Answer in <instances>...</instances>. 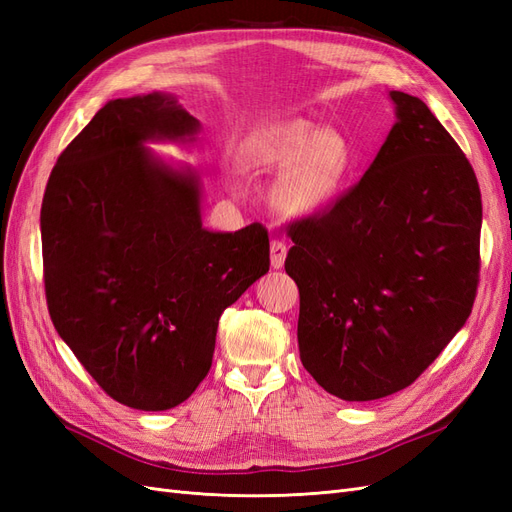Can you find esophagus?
I'll return each mask as SVG.
<instances>
[{
    "mask_svg": "<svg viewBox=\"0 0 512 512\" xmlns=\"http://www.w3.org/2000/svg\"><path fill=\"white\" fill-rule=\"evenodd\" d=\"M286 252H288V247H286L284 241H280V239H273L271 241V267L273 269H282L284 267Z\"/></svg>",
    "mask_w": 512,
    "mask_h": 512,
    "instance_id": "obj_1",
    "label": "esophagus"
}]
</instances>
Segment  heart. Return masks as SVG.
<instances>
[{
  "mask_svg": "<svg viewBox=\"0 0 512 512\" xmlns=\"http://www.w3.org/2000/svg\"><path fill=\"white\" fill-rule=\"evenodd\" d=\"M350 145L335 130L309 119L269 123L247 141L239 166L247 173H276L273 198L288 213H314L331 203L350 170Z\"/></svg>",
  "mask_w": 512,
  "mask_h": 512,
  "instance_id": "heart-1",
  "label": "heart"
}]
</instances>
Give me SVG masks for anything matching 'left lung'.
<instances>
[{"instance_id":"1","label":"left lung","mask_w":512,"mask_h":512,"mask_svg":"<svg viewBox=\"0 0 512 512\" xmlns=\"http://www.w3.org/2000/svg\"><path fill=\"white\" fill-rule=\"evenodd\" d=\"M389 98L397 121L361 181L288 230L301 363L346 401L410 386L466 324L478 286L474 170L423 100Z\"/></svg>"}]
</instances>
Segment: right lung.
I'll return each mask as SVG.
<instances>
[{
	"label": "right lung",
	"mask_w": 512,
	"mask_h": 512,
	"mask_svg": "<svg viewBox=\"0 0 512 512\" xmlns=\"http://www.w3.org/2000/svg\"><path fill=\"white\" fill-rule=\"evenodd\" d=\"M198 132L173 94L106 102L42 198L51 320L89 376L134 410H170L196 391L222 312L269 271L267 228L207 230L200 177L147 147Z\"/></svg>",
	"instance_id": "add662e5"
}]
</instances>
